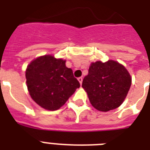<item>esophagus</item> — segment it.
Listing matches in <instances>:
<instances>
[{
	"label": "esophagus",
	"instance_id": "obj_1",
	"mask_svg": "<svg viewBox=\"0 0 150 150\" xmlns=\"http://www.w3.org/2000/svg\"><path fill=\"white\" fill-rule=\"evenodd\" d=\"M82 79H82V77L78 78V80H79V82H80V84L81 85H82Z\"/></svg>",
	"mask_w": 150,
	"mask_h": 150
}]
</instances>
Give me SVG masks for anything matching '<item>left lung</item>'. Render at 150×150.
<instances>
[{
  "mask_svg": "<svg viewBox=\"0 0 150 150\" xmlns=\"http://www.w3.org/2000/svg\"><path fill=\"white\" fill-rule=\"evenodd\" d=\"M132 85V77L125 67L109 60L91 63L89 73L82 81L92 106L107 112L120 107Z\"/></svg>",
  "mask_w": 150,
  "mask_h": 150,
  "instance_id": "1",
  "label": "left lung"
}]
</instances>
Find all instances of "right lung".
<instances>
[{"instance_id":"1","label":"right lung","mask_w":150,"mask_h":150,"mask_svg":"<svg viewBox=\"0 0 150 150\" xmlns=\"http://www.w3.org/2000/svg\"><path fill=\"white\" fill-rule=\"evenodd\" d=\"M65 62L48 54L34 59L27 66L25 79L29 95L44 109L58 110L80 87Z\"/></svg>"}]
</instances>
